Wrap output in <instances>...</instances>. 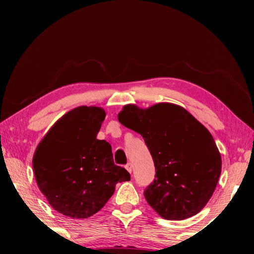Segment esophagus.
<instances>
[{"label":"esophagus","mask_w":254,"mask_h":254,"mask_svg":"<svg viewBox=\"0 0 254 254\" xmlns=\"http://www.w3.org/2000/svg\"><path fill=\"white\" fill-rule=\"evenodd\" d=\"M126 169L128 171V173H132V163L131 162H127L126 165Z\"/></svg>","instance_id":"34e87169"}]
</instances>
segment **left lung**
I'll use <instances>...</instances> for the list:
<instances>
[{
  "mask_svg": "<svg viewBox=\"0 0 254 254\" xmlns=\"http://www.w3.org/2000/svg\"><path fill=\"white\" fill-rule=\"evenodd\" d=\"M121 124L142 135L156 176L144 190L148 204L170 221L196 215L207 204L221 175L222 159L212 134L182 106L159 103L149 109L128 104Z\"/></svg>",
  "mask_w": 254,
  "mask_h": 254,
  "instance_id": "8db88e82",
  "label": "left lung"
}]
</instances>
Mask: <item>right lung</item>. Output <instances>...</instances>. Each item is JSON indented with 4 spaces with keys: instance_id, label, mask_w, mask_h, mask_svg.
<instances>
[{
    "instance_id": "add662e5",
    "label": "right lung",
    "mask_w": 254,
    "mask_h": 254,
    "mask_svg": "<svg viewBox=\"0 0 254 254\" xmlns=\"http://www.w3.org/2000/svg\"><path fill=\"white\" fill-rule=\"evenodd\" d=\"M96 106H79L60 118L33 154L38 187L53 208L71 218L97 213L130 174L114 165L112 147L96 139L105 119Z\"/></svg>"
}]
</instances>
